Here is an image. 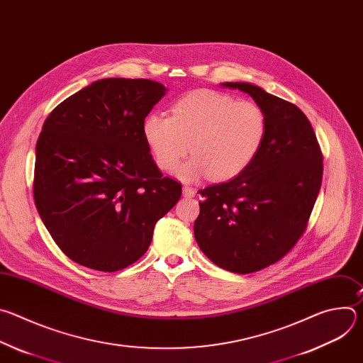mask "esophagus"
<instances>
[{
  "instance_id": "obj_1",
  "label": "esophagus",
  "mask_w": 363,
  "mask_h": 363,
  "mask_svg": "<svg viewBox=\"0 0 363 363\" xmlns=\"http://www.w3.org/2000/svg\"><path fill=\"white\" fill-rule=\"evenodd\" d=\"M182 194H184L185 198H192V196H195L194 188H191V186H188V185H185V186L182 188Z\"/></svg>"
}]
</instances>
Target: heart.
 <instances>
[{
	"instance_id": "b5f03b06",
	"label": "heart",
	"mask_w": 363,
	"mask_h": 363,
	"mask_svg": "<svg viewBox=\"0 0 363 363\" xmlns=\"http://www.w3.org/2000/svg\"><path fill=\"white\" fill-rule=\"evenodd\" d=\"M142 133L160 169L174 171L191 146L194 158L178 171L182 179L208 175L230 181L257 158L267 135V119L252 101L199 89L178 99L171 116L147 113Z\"/></svg>"
}]
</instances>
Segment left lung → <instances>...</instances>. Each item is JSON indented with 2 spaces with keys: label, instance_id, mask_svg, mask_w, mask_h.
<instances>
[{
  "label": "left lung",
  "instance_id": "left-lung-1",
  "mask_svg": "<svg viewBox=\"0 0 363 363\" xmlns=\"http://www.w3.org/2000/svg\"><path fill=\"white\" fill-rule=\"evenodd\" d=\"M250 94L267 119L254 162L228 182L201 189L194 223L201 251L218 267L248 274L296 245L318 199L323 155L315 130L293 103L250 83H223Z\"/></svg>",
  "mask_w": 363,
  "mask_h": 363
}]
</instances>
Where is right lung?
Listing matches in <instances>:
<instances>
[{
    "instance_id": "1",
    "label": "right lung",
    "mask_w": 363,
    "mask_h": 363,
    "mask_svg": "<svg viewBox=\"0 0 363 363\" xmlns=\"http://www.w3.org/2000/svg\"><path fill=\"white\" fill-rule=\"evenodd\" d=\"M164 84L101 79L48 115L35 146L34 202L51 238L77 264L118 272L150 245L182 186L164 177L143 139Z\"/></svg>"
}]
</instances>
